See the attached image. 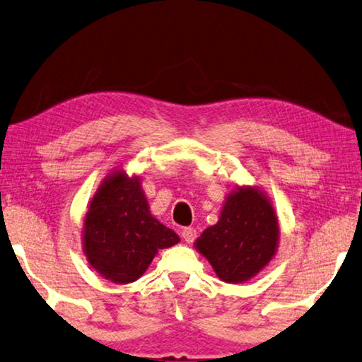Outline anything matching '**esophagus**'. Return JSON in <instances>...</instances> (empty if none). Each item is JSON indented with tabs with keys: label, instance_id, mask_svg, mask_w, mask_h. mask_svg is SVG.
Here are the masks:
<instances>
[{
	"label": "esophagus",
	"instance_id": "esophagus-1",
	"mask_svg": "<svg viewBox=\"0 0 362 362\" xmlns=\"http://www.w3.org/2000/svg\"><path fill=\"white\" fill-rule=\"evenodd\" d=\"M181 237L185 239L186 244H192V242L195 240V237H197V230H195L194 228H185L181 233Z\"/></svg>",
	"mask_w": 362,
	"mask_h": 362
}]
</instances>
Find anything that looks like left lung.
<instances>
[{"label":"left lung","instance_id":"obj_1","mask_svg":"<svg viewBox=\"0 0 362 362\" xmlns=\"http://www.w3.org/2000/svg\"><path fill=\"white\" fill-rule=\"evenodd\" d=\"M279 223L269 199L258 189L237 187L226 197L220 220L195 240L216 276L240 284L257 276L277 250Z\"/></svg>","mask_w":362,"mask_h":362}]
</instances>
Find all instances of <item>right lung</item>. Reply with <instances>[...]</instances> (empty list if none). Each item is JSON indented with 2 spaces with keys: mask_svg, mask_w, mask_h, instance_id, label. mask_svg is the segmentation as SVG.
I'll return each instance as SVG.
<instances>
[{
  "mask_svg": "<svg viewBox=\"0 0 362 362\" xmlns=\"http://www.w3.org/2000/svg\"><path fill=\"white\" fill-rule=\"evenodd\" d=\"M180 237L151 215L138 176L115 171L90 204L83 226V252L104 279L129 284L144 274L160 248Z\"/></svg>",
  "mask_w": 362,
  "mask_h": 362,
  "instance_id": "obj_1",
  "label": "right lung"
}]
</instances>
